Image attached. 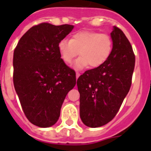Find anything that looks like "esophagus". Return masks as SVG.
<instances>
[{"mask_svg":"<svg viewBox=\"0 0 151 151\" xmlns=\"http://www.w3.org/2000/svg\"><path fill=\"white\" fill-rule=\"evenodd\" d=\"M79 76H80V73H78V72H77V73H76V78H77V79H78V78H79Z\"/></svg>","mask_w":151,"mask_h":151,"instance_id":"34e87169","label":"esophagus"}]
</instances>
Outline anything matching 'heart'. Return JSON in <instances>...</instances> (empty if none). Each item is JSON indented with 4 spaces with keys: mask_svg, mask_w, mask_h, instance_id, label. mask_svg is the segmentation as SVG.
<instances>
[{
    "mask_svg": "<svg viewBox=\"0 0 151 151\" xmlns=\"http://www.w3.org/2000/svg\"><path fill=\"white\" fill-rule=\"evenodd\" d=\"M62 59L70 64L80 52L81 57L76 62L77 68L89 65L90 68H97L109 59L113 49V41L107 34L96 31H80L72 36L70 41L63 39L58 45Z\"/></svg>",
    "mask_w": 151,
    "mask_h": 151,
    "instance_id": "obj_1",
    "label": "heart"
}]
</instances>
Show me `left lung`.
I'll return each instance as SVG.
<instances>
[{"instance_id": "8db88e82", "label": "left lung", "mask_w": 151, "mask_h": 151, "mask_svg": "<svg viewBox=\"0 0 151 151\" xmlns=\"http://www.w3.org/2000/svg\"><path fill=\"white\" fill-rule=\"evenodd\" d=\"M113 49L105 63L86 70L77 81L80 93V117L91 128L103 126L116 116L129 92L135 54L122 29L114 27Z\"/></svg>"}]
</instances>
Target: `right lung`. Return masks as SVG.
I'll list each match as a JSON object with an SVG mask.
<instances>
[{
    "mask_svg": "<svg viewBox=\"0 0 151 151\" xmlns=\"http://www.w3.org/2000/svg\"><path fill=\"white\" fill-rule=\"evenodd\" d=\"M72 25L42 22L20 38L13 55V83L22 110L34 125L56 123L66 95L76 85V73L61 59L58 45Z\"/></svg>",
    "mask_w": 151,
    "mask_h": 151,
    "instance_id": "right-lung-1",
    "label": "right lung"
}]
</instances>
